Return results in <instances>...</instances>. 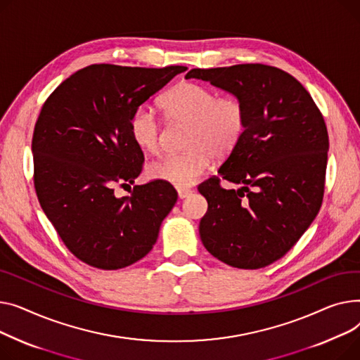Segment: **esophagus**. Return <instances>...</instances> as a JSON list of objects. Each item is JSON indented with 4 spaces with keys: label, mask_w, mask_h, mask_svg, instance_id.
Here are the masks:
<instances>
[{
    "label": "esophagus",
    "mask_w": 360,
    "mask_h": 360,
    "mask_svg": "<svg viewBox=\"0 0 360 360\" xmlns=\"http://www.w3.org/2000/svg\"><path fill=\"white\" fill-rule=\"evenodd\" d=\"M177 195H179V199H186V198L192 195V190H190V188H177Z\"/></svg>",
    "instance_id": "1"
}]
</instances>
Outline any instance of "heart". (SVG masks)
<instances>
[{"label":"heart","mask_w":360,"mask_h":360,"mask_svg":"<svg viewBox=\"0 0 360 360\" xmlns=\"http://www.w3.org/2000/svg\"><path fill=\"white\" fill-rule=\"evenodd\" d=\"M168 119L190 124L184 154L161 157L148 165V176L179 188L195 184L210 165L212 157L232 153L244 135L247 112L237 97L218 94L196 82H180L161 98ZM134 142L142 151L160 150L161 123L148 104H141L129 117Z\"/></svg>","instance_id":"obj_1"}]
</instances>
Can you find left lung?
<instances>
[{"label":"left lung","mask_w":360,"mask_h":360,"mask_svg":"<svg viewBox=\"0 0 360 360\" xmlns=\"http://www.w3.org/2000/svg\"><path fill=\"white\" fill-rule=\"evenodd\" d=\"M240 98L245 131L218 174L198 190L207 200L199 234L205 248L228 266L260 269L283 257L319 214L324 195L328 135L309 93L288 72L241 63L190 70Z\"/></svg>","instance_id":"1"}]
</instances>
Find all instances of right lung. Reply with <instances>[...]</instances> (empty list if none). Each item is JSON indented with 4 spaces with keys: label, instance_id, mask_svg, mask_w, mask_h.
<instances>
[{
    "label": "right lung",
    "instance_id": "obj_1",
    "mask_svg": "<svg viewBox=\"0 0 360 360\" xmlns=\"http://www.w3.org/2000/svg\"><path fill=\"white\" fill-rule=\"evenodd\" d=\"M184 67L98 63L77 71L49 96L34 126L32 153L39 203L72 255L117 270L145 257L177 202L172 184H134L143 154L129 131L132 112Z\"/></svg>",
    "mask_w": 360,
    "mask_h": 360
}]
</instances>
